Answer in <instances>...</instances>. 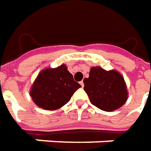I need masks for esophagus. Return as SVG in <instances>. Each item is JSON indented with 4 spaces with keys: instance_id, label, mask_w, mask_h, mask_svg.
I'll return each instance as SVG.
<instances>
[{
    "instance_id": "obj_1",
    "label": "esophagus",
    "mask_w": 151,
    "mask_h": 151,
    "mask_svg": "<svg viewBox=\"0 0 151 151\" xmlns=\"http://www.w3.org/2000/svg\"><path fill=\"white\" fill-rule=\"evenodd\" d=\"M80 84H81V86L83 87V88L84 87V83H83V81H81V82H80Z\"/></svg>"
}]
</instances>
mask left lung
<instances>
[{
  "label": "left lung",
  "mask_w": 151,
  "mask_h": 151,
  "mask_svg": "<svg viewBox=\"0 0 151 151\" xmlns=\"http://www.w3.org/2000/svg\"><path fill=\"white\" fill-rule=\"evenodd\" d=\"M83 83V89L90 102L102 110H115L127 100L125 83L116 71H105L99 67H93Z\"/></svg>",
  "instance_id": "left-lung-1"
}]
</instances>
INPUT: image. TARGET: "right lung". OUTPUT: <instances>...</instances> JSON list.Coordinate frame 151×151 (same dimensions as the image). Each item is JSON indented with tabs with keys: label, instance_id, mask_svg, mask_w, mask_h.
<instances>
[{
	"label": "right lung",
	"instance_id": "1",
	"mask_svg": "<svg viewBox=\"0 0 151 151\" xmlns=\"http://www.w3.org/2000/svg\"><path fill=\"white\" fill-rule=\"evenodd\" d=\"M81 87L65 65L42 71L31 89L34 103L47 110H55L66 104Z\"/></svg>",
	"mask_w": 151,
	"mask_h": 151
}]
</instances>
